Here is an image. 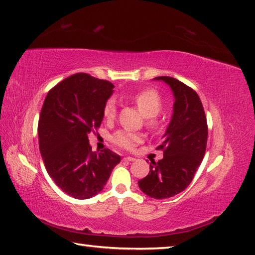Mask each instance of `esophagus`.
<instances>
[{
  "mask_svg": "<svg viewBox=\"0 0 255 255\" xmlns=\"http://www.w3.org/2000/svg\"><path fill=\"white\" fill-rule=\"evenodd\" d=\"M124 161H127V162H133V161H135V158H134V157H132V156H126V157H124Z\"/></svg>",
  "mask_w": 255,
  "mask_h": 255,
  "instance_id": "34e87169",
  "label": "esophagus"
}]
</instances>
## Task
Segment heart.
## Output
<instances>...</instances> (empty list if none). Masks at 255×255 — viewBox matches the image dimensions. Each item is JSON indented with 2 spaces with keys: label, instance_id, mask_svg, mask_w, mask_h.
I'll return each mask as SVG.
<instances>
[{
  "label": "heart",
  "instance_id": "1",
  "mask_svg": "<svg viewBox=\"0 0 255 255\" xmlns=\"http://www.w3.org/2000/svg\"><path fill=\"white\" fill-rule=\"evenodd\" d=\"M132 101L138 106V109L144 117H146V125L152 129L158 126V122L155 116L161 113L163 108V101L159 94L155 90H144L135 94ZM117 113V104L114 99H110L105 103L103 109V115L106 121H113ZM114 143L126 150H131L133 147L141 143L143 137L141 133L132 132L129 130H118L113 137Z\"/></svg>",
  "mask_w": 255,
  "mask_h": 255
}]
</instances>
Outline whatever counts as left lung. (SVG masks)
Returning a JSON list of instances; mask_svg holds the SVG:
<instances>
[{
    "label": "left lung",
    "instance_id": "left-lung-1",
    "mask_svg": "<svg viewBox=\"0 0 255 255\" xmlns=\"http://www.w3.org/2000/svg\"><path fill=\"white\" fill-rule=\"evenodd\" d=\"M174 94L173 116L156 149L164 157L150 164V171L138 181L141 191L153 199H167L190 185L205 154L208 123L203 105L193 89L168 76L156 77Z\"/></svg>",
    "mask_w": 255,
    "mask_h": 255
}]
</instances>
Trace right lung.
Wrapping results in <instances>:
<instances>
[{
	"label": "right lung",
	"mask_w": 255,
	"mask_h": 255,
	"mask_svg": "<svg viewBox=\"0 0 255 255\" xmlns=\"http://www.w3.org/2000/svg\"><path fill=\"white\" fill-rule=\"evenodd\" d=\"M113 88L110 81L75 74L51 89L41 110L39 147L46 171L75 199H90L102 191L121 162L110 149L93 152L88 139L103 121Z\"/></svg>",
	"instance_id": "add662e5"
}]
</instances>
